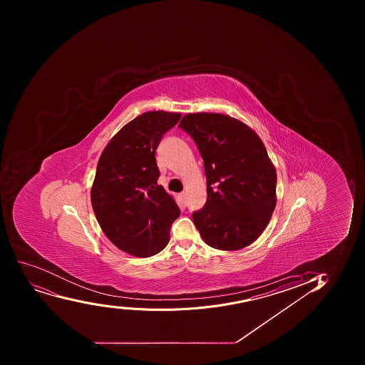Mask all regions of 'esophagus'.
<instances>
[{"label": "esophagus", "mask_w": 365, "mask_h": 365, "mask_svg": "<svg viewBox=\"0 0 365 365\" xmlns=\"http://www.w3.org/2000/svg\"><path fill=\"white\" fill-rule=\"evenodd\" d=\"M180 200H182V202L185 203V200H187V194H185V192H180Z\"/></svg>", "instance_id": "1"}]
</instances>
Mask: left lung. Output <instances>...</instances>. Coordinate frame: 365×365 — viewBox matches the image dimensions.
Segmentation results:
<instances>
[{
    "instance_id": "8db88e82",
    "label": "left lung",
    "mask_w": 365,
    "mask_h": 365,
    "mask_svg": "<svg viewBox=\"0 0 365 365\" xmlns=\"http://www.w3.org/2000/svg\"><path fill=\"white\" fill-rule=\"evenodd\" d=\"M178 127L195 141L205 164L207 201L192 212L203 240L225 251L252 244L276 206L277 176L263 141L222 114H187Z\"/></svg>"
}]
</instances>
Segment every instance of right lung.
<instances>
[{
  "mask_svg": "<svg viewBox=\"0 0 365 365\" xmlns=\"http://www.w3.org/2000/svg\"><path fill=\"white\" fill-rule=\"evenodd\" d=\"M180 114L148 112L109 141L98 163L91 205L102 231L132 256H153L169 242L180 208L162 185L155 150Z\"/></svg>",
  "mask_w": 365,
  "mask_h": 365,
  "instance_id": "obj_1",
  "label": "right lung"
}]
</instances>
